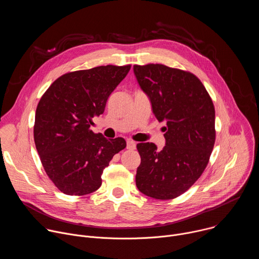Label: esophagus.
Segmentation results:
<instances>
[{"instance_id": "esophagus-1", "label": "esophagus", "mask_w": 259, "mask_h": 259, "mask_svg": "<svg viewBox=\"0 0 259 259\" xmlns=\"http://www.w3.org/2000/svg\"><path fill=\"white\" fill-rule=\"evenodd\" d=\"M136 147V143L133 140H127V150H135Z\"/></svg>"}]
</instances>
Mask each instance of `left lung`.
Listing matches in <instances>:
<instances>
[{"label": "left lung", "mask_w": 259, "mask_h": 259, "mask_svg": "<svg viewBox=\"0 0 259 259\" xmlns=\"http://www.w3.org/2000/svg\"><path fill=\"white\" fill-rule=\"evenodd\" d=\"M141 89L150 97L166 145H136L140 165L136 187L158 200H171L186 193L209 163L215 143V108L206 88L194 73L160 63L133 66Z\"/></svg>", "instance_id": "1"}]
</instances>
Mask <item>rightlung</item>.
<instances>
[{"mask_svg": "<svg viewBox=\"0 0 259 259\" xmlns=\"http://www.w3.org/2000/svg\"><path fill=\"white\" fill-rule=\"evenodd\" d=\"M131 65H101L64 73L41 97L33 139L44 170L65 195L85 196L101 186L110 160L126 147L122 137L107 139L90 129L103 114L108 96Z\"/></svg>", "mask_w": 259, "mask_h": 259, "instance_id": "obj_1", "label": "right lung"}]
</instances>
